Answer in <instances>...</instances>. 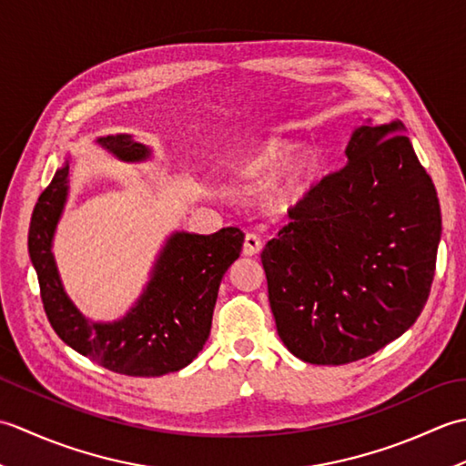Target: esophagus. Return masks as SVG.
<instances>
[{"mask_svg": "<svg viewBox=\"0 0 466 466\" xmlns=\"http://www.w3.org/2000/svg\"><path fill=\"white\" fill-rule=\"evenodd\" d=\"M262 248H264V242L260 240V236H256V234H246L244 248H242L244 256H256V254H260V252H262Z\"/></svg>", "mask_w": 466, "mask_h": 466, "instance_id": "esophagus-1", "label": "esophagus"}]
</instances>
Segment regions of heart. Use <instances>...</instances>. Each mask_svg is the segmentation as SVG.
<instances>
[{
  "mask_svg": "<svg viewBox=\"0 0 466 466\" xmlns=\"http://www.w3.org/2000/svg\"><path fill=\"white\" fill-rule=\"evenodd\" d=\"M292 150V142L282 140V137H272V140L254 146L240 157H236V162L232 164V174L244 182H262L279 170L284 161L289 160ZM319 174L320 160L314 152H302L294 156L290 162L284 165L270 186V206L274 210L286 212L302 204L304 198L312 190Z\"/></svg>",
  "mask_w": 466,
  "mask_h": 466,
  "instance_id": "heart-1",
  "label": "heart"
}]
</instances>
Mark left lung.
I'll return each mask as SVG.
<instances>
[{
    "label": "left lung",
    "mask_w": 466,
    "mask_h": 466,
    "mask_svg": "<svg viewBox=\"0 0 466 466\" xmlns=\"http://www.w3.org/2000/svg\"><path fill=\"white\" fill-rule=\"evenodd\" d=\"M394 120L360 126L262 250L280 340L310 364H349L399 339L429 300L442 232L427 170Z\"/></svg>",
    "instance_id": "8db88e82"
}]
</instances>
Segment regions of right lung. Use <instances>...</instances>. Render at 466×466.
I'll use <instances>...</instances> for the list:
<instances>
[{"label":"right lung","instance_id":"1","mask_svg":"<svg viewBox=\"0 0 466 466\" xmlns=\"http://www.w3.org/2000/svg\"><path fill=\"white\" fill-rule=\"evenodd\" d=\"M97 144L124 162H144L152 154L132 136L97 137ZM67 190L69 160L39 196L27 234L52 329L69 349L117 374L162 376L184 369L210 336L218 289L242 252V230L230 226L208 236L174 232L157 256L150 282L124 319L94 322L69 300L52 254Z\"/></svg>","mask_w":466,"mask_h":466}]
</instances>
